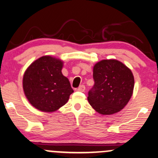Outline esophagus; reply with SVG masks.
I'll return each instance as SVG.
<instances>
[{
	"instance_id": "34e87169",
	"label": "esophagus",
	"mask_w": 158,
	"mask_h": 158,
	"mask_svg": "<svg viewBox=\"0 0 158 158\" xmlns=\"http://www.w3.org/2000/svg\"><path fill=\"white\" fill-rule=\"evenodd\" d=\"M77 90H78V91H80V92H85V85H80V86H79V87L77 88Z\"/></svg>"
}]
</instances>
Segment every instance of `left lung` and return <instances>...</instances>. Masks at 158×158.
<instances>
[{
	"label": "left lung",
	"mask_w": 158,
	"mask_h": 158,
	"mask_svg": "<svg viewBox=\"0 0 158 158\" xmlns=\"http://www.w3.org/2000/svg\"><path fill=\"white\" fill-rule=\"evenodd\" d=\"M94 85L88 92L89 103L102 115H111L122 110L132 95L134 77L122 62L104 60L94 67Z\"/></svg>",
	"instance_id": "left-lung-1"
}]
</instances>
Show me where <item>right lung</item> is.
<instances>
[{
	"label": "right lung",
	"instance_id": "1",
	"mask_svg": "<svg viewBox=\"0 0 158 158\" xmlns=\"http://www.w3.org/2000/svg\"><path fill=\"white\" fill-rule=\"evenodd\" d=\"M62 62L49 56L39 58L27 68L23 79L26 98L40 111L51 113L64 105L73 92L62 75Z\"/></svg>",
	"mask_w": 158,
	"mask_h": 158
}]
</instances>
